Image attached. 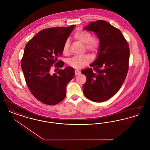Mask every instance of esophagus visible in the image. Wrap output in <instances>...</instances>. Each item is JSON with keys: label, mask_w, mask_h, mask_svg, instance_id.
Returning a JSON list of instances; mask_svg holds the SVG:
<instances>
[{"label": "esophagus", "mask_w": 150, "mask_h": 150, "mask_svg": "<svg viewBox=\"0 0 150 150\" xmlns=\"http://www.w3.org/2000/svg\"><path fill=\"white\" fill-rule=\"evenodd\" d=\"M75 75H79V74H80V71H79L78 70H76L75 71Z\"/></svg>", "instance_id": "34e87169"}]
</instances>
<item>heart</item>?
<instances>
[{
	"mask_svg": "<svg viewBox=\"0 0 150 150\" xmlns=\"http://www.w3.org/2000/svg\"><path fill=\"white\" fill-rule=\"evenodd\" d=\"M74 38L80 43L85 44L86 50L96 54L100 50V40L96 38H92L91 33L82 29H79L74 35ZM63 53L64 54L69 53V43L67 40L65 42L63 47ZM92 60V57L88 54H86L80 57H74L71 58L68 64L75 69H81L89 64Z\"/></svg>",
	"mask_w": 150,
	"mask_h": 150,
	"instance_id": "1",
	"label": "heart"
}]
</instances>
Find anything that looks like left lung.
I'll use <instances>...</instances> for the list:
<instances>
[{"label": "left lung", "instance_id": "1", "mask_svg": "<svg viewBox=\"0 0 150 150\" xmlns=\"http://www.w3.org/2000/svg\"><path fill=\"white\" fill-rule=\"evenodd\" d=\"M83 29L94 32L100 46L92 69L81 70L86 81L83 86L89 100L102 102L109 100L120 89L128 71L129 47L121 31L108 22H92Z\"/></svg>", "mask_w": 150, "mask_h": 150}]
</instances>
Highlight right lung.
Wrapping results in <instances>:
<instances>
[{"instance_id":"right-lung-1","label":"right lung","mask_w":150,"mask_h":150,"mask_svg":"<svg viewBox=\"0 0 150 150\" xmlns=\"http://www.w3.org/2000/svg\"><path fill=\"white\" fill-rule=\"evenodd\" d=\"M75 25L44 29L27 43L21 60L22 70L27 86L36 98L44 104L54 105L66 97V86L75 75L71 67L51 74L52 65L63 67L57 57L63 52L65 42ZM59 69V68H58Z\"/></svg>"}]
</instances>
